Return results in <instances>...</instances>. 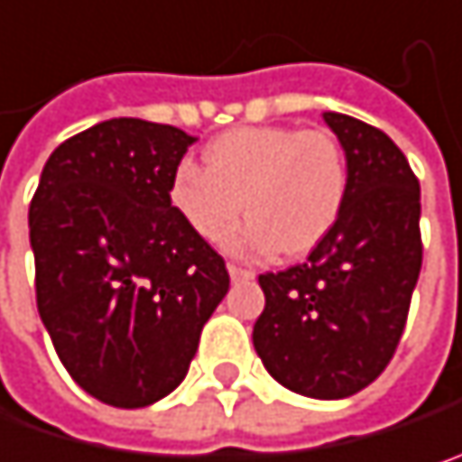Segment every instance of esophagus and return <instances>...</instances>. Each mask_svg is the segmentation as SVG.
Instances as JSON below:
<instances>
[{"label": "esophagus", "instance_id": "34e87169", "mask_svg": "<svg viewBox=\"0 0 462 462\" xmlns=\"http://www.w3.org/2000/svg\"><path fill=\"white\" fill-rule=\"evenodd\" d=\"M227 273H230L232 280H251V277H254L251 270H243V267H237V264H227Z\"/></svg>", "mask_w": 462, "mask_h": 462}]
</instances>
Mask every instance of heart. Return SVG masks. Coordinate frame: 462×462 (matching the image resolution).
<instances>
[{
    "label": "heart",
    "mask_w": 462,
    "mask_h": 462,
    "mask_svg": "<svg viewBox=\"0 0 462 462\" xmlns=\"http://www.w3.org/2000/svg\"><path fill=\"white\" fill-rule=\"evenodd\" d=\"M203 161L206 169L189 161L177 166L169 203L208 243L245 208L251 219L227 237L235 254H310L336 227L346 203V158L325 132L240 126L211 140Z\"/></svg>",
    "instance_id": "obj_1"
}]
</instances>
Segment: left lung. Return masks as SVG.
I'll return each instance as SVG.
<instances>
[{"label": "left lung", "instance_id": "obj_1", "mask_svg": "<svg viewBox=\"0 0 462 462\" xmlns=\"http://www.w3.org/2000/svg\"><path fill=\"white\" fill-rule=\"evenodd\" d=\"M322 118L346 155V203L304 264L259 274L254 349L280 386L344 399L397 352L423 262L420 185L389 134L333 110Z\"/></svg>", "mask_w": 462, "mask_h": 462}]
</instances>
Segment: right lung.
<instances>
[{"label":"right lung","instance_id":"right-lung-1","mask_svg":"<svg viewBox=\"0 0 462 462\" xmlns=\"http://www.w3.org/2000/svg\"><path fill=\"white\" fill-rule=\"evenodd\" d=\"M195 143L143 118L65 140L28 208L36 307L70 378L113 407H147L188 375L225 299V259L169 203Z\"/></svg>","mask_w":462,"mask_h":462}]
</instances>
